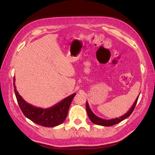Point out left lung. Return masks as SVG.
Listing matches in <instances>:
<instances>
[{"label":"left lung","instance_id":"8db88e82","mask_svg":"<svg viewBox=\"0 0 155 155\" xmlns=\"http://www.w3.org/2000/svg\"><path fill=\"white\" fill-rule=\"evenodd\" d=\"M139 96L137 97L136 101H134V104H133L132 107H131L129 110H128L126 114H124L123 116H121L118 118H113V119H109V120H107V119H103V118H101L100 117H98L97 116H96L93 113V111L91 110V108L88 106V104L87 102L86 103V108H87V114L88 117H89L90 120L93 122V123L95 124H98V125H101V126H104V127H110V126H113V125H114L116 124L119 123L120 122L123 121V120L126 119L127 118H128V117L130 116L131 114V113H133V111L134 109V107L136 106V104L137 103L138 98H139Z\"/></svg>","mask_w":155,"mask_h":155}]
</instances>
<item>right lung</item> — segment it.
Listing matches in <instances>:
<instances>
[{
	"label": "right lung",
	"mask_w": 155,
	"mask_h": 155,
	"mask_svg": "<svg viewBox=\"0 0 155 155\" xmlns=\"http://www.w3.org/2000/svg\"><path fill=\"white\" fill-rule=\"evenodd\" d=\"M14 78V88L16 100L26 117L35 123L46 127H54L63 123L67 117L68 111L76 93L64 98L50 108H42L35 107L26 102L16 89Z\"/></svg>",
	"instance_id": "add662e5"
}]
</instances>
